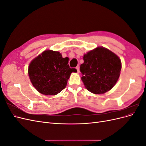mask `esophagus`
Masks as SVG:
<instances>
[{
  "mask_svg": "<svg viewBox=\"0 0 146 146\" xmlns=\"http://www.w3.org/2000/svg\"><path fill=\"white\" fill-rule=\"evenodd\" d=\"M76 69L77 70V72H78V73H80V69H79V67H78V66H77V67H76Z\"/></svg>",
  "mask_w": 146,
  "mask_h": 146,
  "instance_id": "1",
  "label": "esophagus"
}]
</instances>
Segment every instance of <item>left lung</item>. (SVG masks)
<instances>
[{"mask_svg":"<svg viewBox=\"0 0 146 146\" xmlns=\"http://www.w3.org/2000/svg\"><path fill=\"white\" fill-rule=\"evenodd\" d=\"M83 60L80 65L81 79L87 90L102 94L111 90L120 76L122 63L119 57L99 46L84 55Z\"/></svg>","mask_w":146,"mask_h":146,"instance_id":"1","label":"left lung"}]
</instances>
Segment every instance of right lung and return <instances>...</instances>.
<instances>
[{"label":"right lung","instance_id":"right-lung-1","mask_svg":"<svg viewBox=\"0 0 146 146\" xmlns=\"http://www.w3.org/2000/svg\"><path fill=\"white\" fill-rule=\"evenodd\" d=\"M69 60L52 50H46L35 57L29 64L28 74L36 91L43 95L55 96L64 89L70 74L77 72L69 68Z\"/></svg>","mask_w":146,"mask_h":146}]
</instances>
